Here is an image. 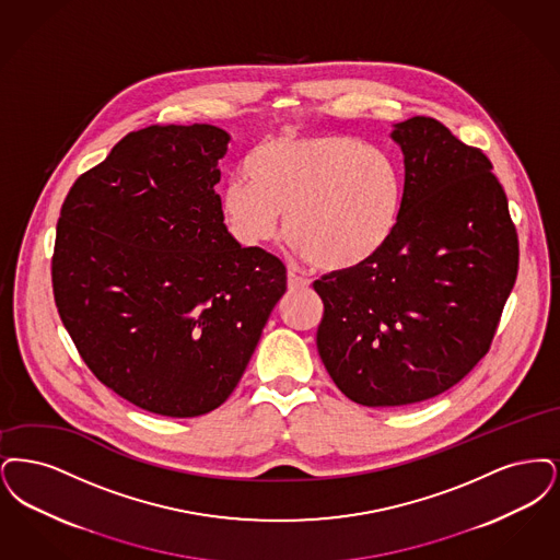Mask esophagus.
<instances>
[{
  "label": "esophagus",
  "mask_w": 560,
  "mask_h": 560,
  "mask_svg": "<svg viewBox=\"0 0 560 560\" xmlns=\"http://www.w3.org/2000/svg\"><path fill=\"white\" fill-rule=\"evenodd\" d=\"M310 287V280L303 276H296L294 271H289V291H303Z\"/></svg>",
  "instance_id": "34e87169"
}]
</instances>
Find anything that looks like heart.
<instances>
[{
    "mask_svg": "<svg viewBox=\"0 0 560 560\" xmlns=\"http://www.w3.org/2000/svg\"><path fill=\"white\" fill-rule=\"evenodd\" d=\"M221 211L244 246L284 236L324 271L370 264L389 244L401 218L404 177L385 150L345 133L278 136L244 159Z\"/></svg>",
    "mask_w": 560,
    "mask_h": 560,
    "instance_id": "b5f03b06",
    "label": "heart"
}]
</instances>
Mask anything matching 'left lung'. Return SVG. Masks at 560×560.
<instances>
[{
    "label": "left lung",
    "mask_w": 560,
    "mask_h": 560,
    "mask_svg": "<svg viewBox=\"0 0 560 560\" xmlns=\"http://www.w3.org/2000/svg\"><path fill=\"white\" fill-rule=\"evenodd\" d=\"M399 225L362 268L314 282L317 351L335 385L370 408L452 389L486 358L518 271L509 198L481 148L443 122H397Z\"/></svg>",
    "instance_id": "obj_1"
}]
</instances>
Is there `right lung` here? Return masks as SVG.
Wrapping results in <instances>:
<instances>
[{
  "instance_id": "add662e5",
  "label": "right lung",
  "mask_w": 560,
  "mask_h": 560,
  "mask_svg": "<svg viewBox=\"0 0 560 560\" xmlns=\"http://www.w3.org/2000/svg\"><path fill=\"white\" fill-rule=\"evenodd\" d=\"M215 125H150L81 173L62 202L51 289L81 360L147 412L192 418L243 378L284 264L223 225Z\"/></svg>"
}]
</instances>
